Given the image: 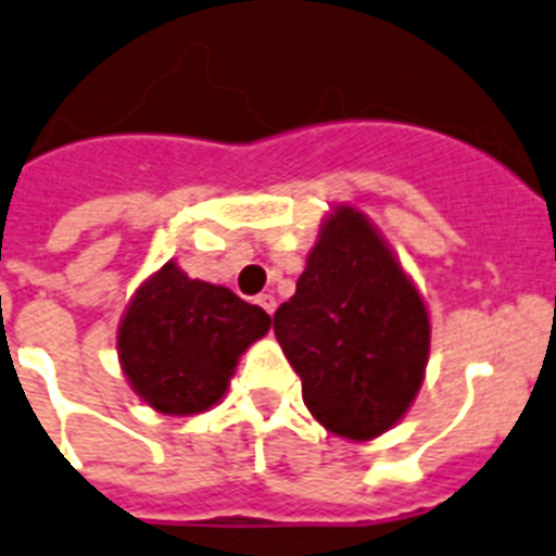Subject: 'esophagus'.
<instances>
[{"label":"esophagus","mask_w":556,"mask_h":556,"mask_svg":"<svg viewBox=\"0 0 556 556\" xmlns=\"http://www.w3.org/2000/svg\"><path fill=\"white\" fill-rule=\"evenodd\" d=\"M256 305L263 307L265 314H274V311H277V300H274L270 293H260V296H256Z\"/></svg>","instance_id":"1"}]
</instances>
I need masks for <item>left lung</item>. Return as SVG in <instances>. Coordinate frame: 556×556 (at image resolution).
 Masks as SVG:
<instances>
[{"label":"left lung","instance_id":"left-lung-1","mask_svg":"<svg viewBox=\"0 0 556 556\" xmlns=\"http://www.w3.org/2000/svg\"><path fill=\"white\" fill-rule=\"evenodd\" d=\"M274 333L302 379L305 407L336 435L387 432L424 381V300L365 214L348 206L321 226Z\"/></svg>","mask_w":556,"mask_h":556}]
</instances>
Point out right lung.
<instances>
[{"mask_svg":"<svg viewBox=\"0 0 556 556\" xmlns=\"http://www.w3.org/2000/svg\"><path fill=\"white\" fill-rule=\"evenodd\" d=\"M268 328L263 307L166 263L138 288L121 321V365L149 407L203 413L223 399L242 350Z\"/></svg>","mask_w":556,"mask_h":556,"instance_id":"right-lung-1","label":"right lung"}]
</instances>
